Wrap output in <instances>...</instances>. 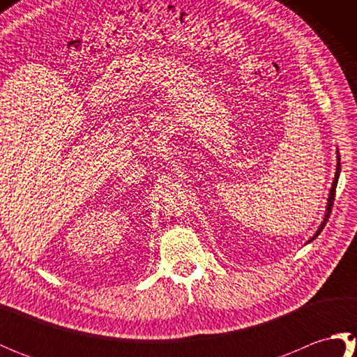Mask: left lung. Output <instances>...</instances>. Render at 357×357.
<instances>
[{"mask_svg": "<svg viewBox=\"0 0 357 357\" xmlns=\"http://www.w3.org/2000/svg\"><path fill=\"white\" fill-rule=\"evenodd\" d=\"M339 173H340V156L337 155V167H336V174H335V181H333V185H331V190H330V196H328V204H327V211H325V218H324V221H322V224H321V227H319V230L316 231V234L314 236L310 239V241H313V239H316L317 236H319V233L324 230V227H325V224H327V221H328V218H330V213H331V208H333V202H335V195H336V185H337V179H339Z\"/></svg>", "mask_w": 357, "mask_h": 357, "instance_id": "8db88e82", "label": "left lung"}]
</instances>
